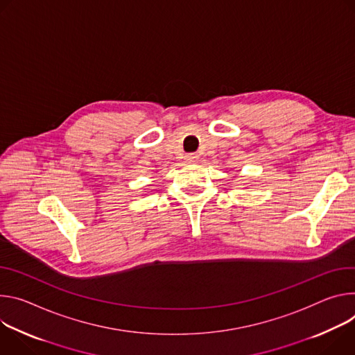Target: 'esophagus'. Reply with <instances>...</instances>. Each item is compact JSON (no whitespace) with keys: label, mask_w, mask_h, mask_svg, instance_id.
<instances>
[{"label":"esophagus","mask_w":355,"mask_h":355,"mask_svg":"<svg viewBox=\"0 0 355 355\" xmlns=\"http://www.w3.org/2000/svg\"><path fill=\"white\" fill-rule=\"evenodd\" d=\"M184 159H186L187 162H198L199 155H198V153H187V155L184 156Z\"/></svg>","instance_id":"obj_1"}]
</instances>
